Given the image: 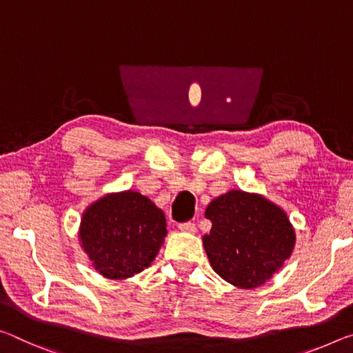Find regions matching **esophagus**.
<instances>
[{"label": "esophagus", "instance_id": "34e87169", "mask_svg": "<svg viewBox=\"0 0 353 353\" xmlns=\"http://www.w3.org/2000/svg\"><path fill=\"white\" fill-rule=\"evenodd\" d=\"M179 231L194 234L196 232V226H194V223H182V225H179Z\"/></svg>", "mask_w": 353, "mask_h": 353}]
</instances>
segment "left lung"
<instances>
[{
  "label": "left lung",
  "mask_w": 353,
  "mask_h": 353,
  "mask_svg": "<svg viewBox=\"0 0 353 353\" xmlns=\"http://www.w3.org/2000/svg\"><path fill=\"white\" fill-rule=\"evenodd\" d=\"M212 221L203 245L214 270L239 289L265 284L295 247V229L283 207L261 193L229 190L205 207Z\"/></svg>",
  "instance_id": "8db88e82"
}]
</instances>
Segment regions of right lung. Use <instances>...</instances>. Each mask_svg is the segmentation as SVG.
I'll return each mask as SVG.
<instances>
[{"label":"right lung","mask_w":353,"mask_h":353,"mask_svg":"<svg viewBox=\"0 0 353 353\" xmlns=\"http://www.w3.org/2000/svg\"><path fill=\"white\" fill-rule=\"evenodd\" d=\"M166 234L163 210L139 192L124 190L86 207L78 240L100 275L127 279L152 264Z\"/></svg>","instance_id":"add662e5"}]
</instances>
